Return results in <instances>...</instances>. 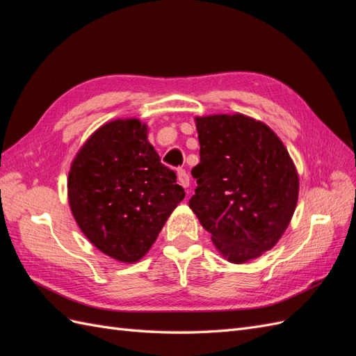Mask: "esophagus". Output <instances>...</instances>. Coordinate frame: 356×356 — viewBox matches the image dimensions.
Returning <instances> with one entry per match:
<instances>
[{"label":"esophagus","instance_id":"obj_1","mask_svg":"<svg viewBox=\"0 0 356 356\" xmlns=\"http://www.w3.org/2000/svg\"><path fill=\"white\" fill-rule=\"evenodd\" d=\"M177 177H178V182H179L181 187H184V188L190 187V177H188V174H187L184 169H178L177 170Z\"/></svg>","mask_w":356,"mask_h":356}]
</instances>
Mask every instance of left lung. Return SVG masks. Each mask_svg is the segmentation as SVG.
Instances as JSON below:
<instances>
[{"instance_id":"obj_1","label":"left lung","mask_w":356,"mask_h":356,"mask_svg":"<svg viewBox=\"0 0 356 356\" xmlns=\"http://www.w3.org/2000/svg\"><path fill=\"white\" fill-rule=\"evenodd\" d=\"M200 163L188 207L225 260L243 264L282 238L298 200V174L279 136L245 114L195 117Z\"/></svg>"}]
</instances>
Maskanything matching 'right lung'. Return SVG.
Segmentation results:
<instances>
[{
	"instance_id": "add662e5",
	"label": "right lung",
	"mask_w": 356,
	"mask_h": 356,
	"mask_svg": "<svg viewBox=\"0 0 356 356\" xmlns=\"http://www.w3.org/2000/svg\"><path fill=\"white\" fill-rule=\"evenodd\" d=\"M139 118H117L89 136L68 174V202L80 230L101 252L136 263L149 251L184 188L160 163Z\"/></svg>"
}]
</instances>
